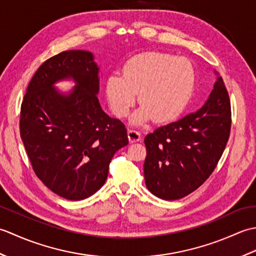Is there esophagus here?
<instances>
[{
    "instance_id": "esophagus-1",
    "label": "esophagus",
    "mask_w": 256,
    "mask_h": 256,
    "mask_svg": "<svg viewBox=\"0 0 256 256\" xmlns=\"http://www.w3.org/2000/svg\"><path fill=\"white\" fill-rule=\"evenodd\" d=\"M128 140L131 143H135V142H138L140 140V133L136 130H133V128H130L128 131Z\"/></svg>"
}]
</instances>
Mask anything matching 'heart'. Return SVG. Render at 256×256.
Listing matches in <instances>:
<instances>
[{"label": "heart", "mask_w": 256, "mask_h": 256, "mask_svg": "<svg viewBox=\"0 0 256 256\" xmlns=\"http://www.w3.org/2000/svg\"><path fill=\"white\" fill-rule=\"evenodd\" d=\"M196 84V70L189 59L165 52H148L130 59L122 74H112L106 81L111 111L125 118L138 99L142 103L132 122L144 124L153 118L170 122L189 104Z\"/></svg>", "instance_id": "1"}]
</instances>
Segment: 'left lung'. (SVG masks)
<instances>
[{"instance_id": "8db88e82", "label": "left lung", "mask_w": 256, "mask_h": 256, "mask_svg": "<svg viewBox=\"0 0 256 256\" xmlns=\"http://www.w3.org/2000/svg\"><path fill=\"white\" fill-rule=\"evenodd\" d=\"M230 130L229 94L218 77L198 111L146 135V187L164 200H177L194 192L214 170Z\"/></svg>"}]
</instances>
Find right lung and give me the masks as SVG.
I'll use <instances>...</instances> for the list:
<instances>
[{
  "instance_id": "obj_1",
  "label": "right lung",
  "mask_w": 256,
  "mask_h": 256,
  "mask_svg": "<svg viewBox=\"0 0 256 256\" xmlns=\"http://www.w3.org/2000/svg\"><path fill=\"white\" fill-rule=\"evenodd\" d=\"M72 78L62 94L58 80ZM99 67L86 50H68L42 64L27 86L20 131L36 176L52 192L82 200L104 184L116 152L128 144L125 125L102 110Z\"/></svg>"
}]
</instances>
